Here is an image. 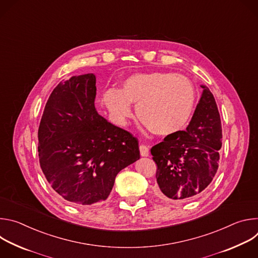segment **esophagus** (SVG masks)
Segmentation results:
<instances>
[{
    "label": "esophagus",
    "mask_w": 258,
    "mask_h": 258,
    "mask_svg": "<svg viewBox=\"0 0 258 258\" xmlns=\"http://www.w3.org/2000/svg\"><path fill=\"white\" fill-rule=\"evenodd\" d=\"M140 152H141V155L144 156V157L149 156V147L146 146V145H141L140 146Z\"/></svg>",
    "instance_id": "34e87169"
}]
</instances>
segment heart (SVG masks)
I'll return each instance as SVG.
<instances>
[{
  "label": "heart",
  "mask_w": 258,
  "mask_h": 258,
  "mask_svg": "<svg viewBox=\"0 0 258 258\" xmlns=\"http://www.w3.org/2000/svg\"><path fill=\"white\" fill-rule=\"evenodd\" d=\"M104 101L114 118L123 123L136 105L139 120L159 136H169L186 126L195 104L196 89L187 78L174 72L137 73L127 78L121 91L109 90Z\"/></svg>",
  "instance_id": "1"
}]
</instances>
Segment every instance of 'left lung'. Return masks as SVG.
I'll use <instances>...</instances> for the list:
<instances>
[{
    "mask_svg": "<svg viewBox=\"0 0 258 258\" xmlns=\"http://www.w3.org/2000/svg\"><path fill=\"white\" fill-rule=\"evenodd\" d=\"M202 97L186 131L166 136L153 146L157 165L156 194L165 200L196 198L213 179L218 168L223 132L217 105L204 86Z\"/></svg>",
    "mask_w": 258,
    "mask_h": 258,
    "instance_id": "8db88e82",
    "label": "left lung"
}]
</instances>
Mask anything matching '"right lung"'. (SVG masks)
I'll use <instances>...</instances> for the list:
<instances>
[{
    "label": "right lung",
    "instance_id": "right-lung-1",
    "mask_svg": "<svg viewBox=\"0 0 258 258\" xmlns=\"http://www.w3.org/2000/svg\"><path fill=\"white\" fill-rule=\"evenodd\" d=\"M95 97L93 73L59 84L38 132L40 165L47 180L77 206L106 200L117 173L140 158L138 139L99 115Z\"/></svg>",
    "mask_w": 258,
    "mask_h": 258
}]
</instances>
